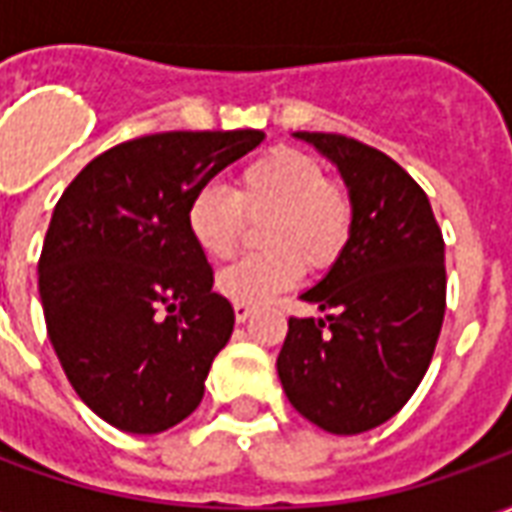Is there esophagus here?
I'll return each instance as SVG.
<instances>
[{
  "label": "esophagus",
  "mask_w": 512,
  "mask_h": 512,
  "mask_svg": "<svg viewBox=\"0 0 512 512\" xmlns=\"http://www.w3.org/2000/svg\"><path fill=\"white\" fill-rule=\"evenodd\" d=\"M252 312H255V307L252 304H235V321L244 323L252 318Z\"/></svg>",
  "instance_id": "esophagus-1"
}]
</instances>
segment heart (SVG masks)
I'll use <instances>...</instances> for the list:
<instances>
[{
	"label": "heart",
	"instance_id": "1",
	"mask_svg": "<svg viewBox=\"0 0 512 512\" xmlns=\"http://www.w3.org/2000/svg\"><path fill=\"white\" fill-rule=\"evenodd\" d=\"M246 219H266L260 227L266 249L222 268L216 288L233 304H263L293 288L304 263L315 271L337 263L354 230V200L340 180L326 178L315 156L274 147L238 172L233 194L202 186L186 205L191 241L213 260L233 255Z\"/></svg>",
	"mask_w": 512,
	"mask_h": 512
}]
</instances>
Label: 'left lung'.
I'll list each match as a JSON object with an SVG mask.
<instances>
[{
  "mask_svg": "<svg viewBox=\"0 0 512 512\" xmlns=\"http://www.w3.org/2000/svg\"><path fill=\"white\" fill-rule=\"evenodd\" d=\"M296 136L337 164L354 230L301 293L323 318H290L277 373L301 417L354 436L395 417L428 373L447 307L444 238L428 194L386 153L343 134Z\"/></svg>",
  "mask_w": 512,
  "mask_h": 512,
  "instance_id": "8db88e82",
  "label": "left lung"
}]
</instances>
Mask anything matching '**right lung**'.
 <instances>
[{"label": "right lung", "mask_w": 512, "mask_h": 512, "mask_svg": "<svg viewBox=\"0 0 512 512\" xmlns=\"http://www.w3.org/2000/svg\"><path fill=\"white\" fill-rule=\"evenodd\" d=\"M263 131H164L95 156L62 191L38 263L49 340L95 414L161 433L200 406L233 304L186 227V205Z\"/></svg>", "instance_id": "right-lung-1"}]
</instances>
